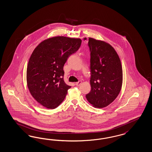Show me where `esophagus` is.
<instances>
[{
	"instance_id": "obj_1",
	"label": "esophagus",
	"mask_w": 152,
	"mask_h": 152,
	"mask_svg": "<svg viewBox=\"0 0 152 152\" xmlns=\"http://www.w3.org/2000/svg\"><path fill=\"white\" fill-rule=\"evenodd\" d=\"M81 83H82V81H79L78 82L75 83V85L77 86H80L81 84Z\"/></svg>"
}]
</instances>
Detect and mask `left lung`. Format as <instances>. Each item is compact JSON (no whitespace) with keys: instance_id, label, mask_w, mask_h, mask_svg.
<instances>
[{"instance_id":"8db88e82","label":"left lung","mask_w":152,"mask_h":152,"mask_svg":"<svg viewBox=\"0 0 152 152\" xmlns=\"http://www.w3.org/2000/svg\"><path fill=\"white\" fill-rule=\"evenodd\" d=\"M88 46L91 53V90L86 97L93 107H105L113 102L121 91V61L113 46L104 41L89 37Z\"/></svg>"}]
</instances>
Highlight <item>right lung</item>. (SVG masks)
Wrapping results in <instances>:
<instances>
[{
  "label": "right lung",
  "mask_w": 152,
  "mask_h": 152,
  "mask_svg": "<svg viewBox=\"0 0 152 152\" xmlns=\"http://www.w3.org/2000/svg\"><path fill=\"white\" fill-rule=\"evenodd\" d=\"M82 40L56 36L41 42L29 58L27 83L32 97L49 109L58 107L71 88L64 82V64L76 53Z\"/></svg>",
  "instance_id": "right-lung-1"
}]
</instances>
